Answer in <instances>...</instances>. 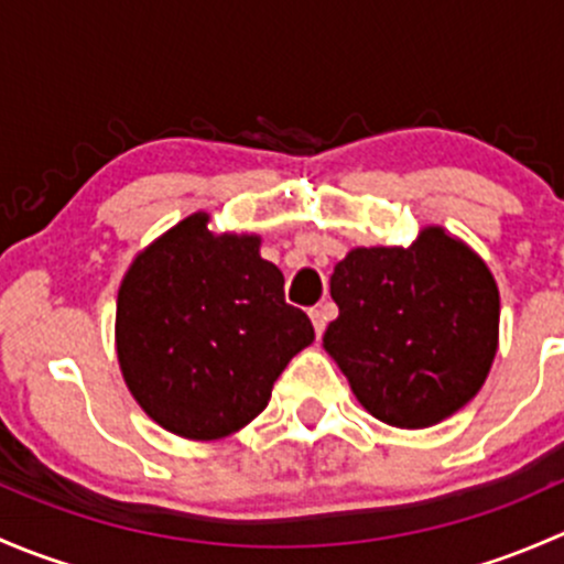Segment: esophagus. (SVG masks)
<instances>
[{
  "label": "esophagus",
  "instance_id": "34e87169",
  "mask_svg": "<svg viewBox=\"0 0 564 564\" xmlns=\"http://www.w3.org/2000/svg\"><path fill=\"white\" fill-rule=\"evenodd\" d=\"M311 322H314L316 335L322 338L324 327H327V305H318V308H311Z\"/></svg>",
  "mask_w": 564,
  "mask_h": 564
}]
</instances>
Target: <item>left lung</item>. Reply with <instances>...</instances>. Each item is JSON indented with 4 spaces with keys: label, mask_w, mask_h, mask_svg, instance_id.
<instances>
[{
    "label": "left lung",
    "mask_w": 564,
    "mask_h": 564,
    "mask_svg": "<svg viewBox=\"0 0 564 564\" xmlns=\"http://www.w3.org/2000/svg\"><path fill=\"white\" fill-rule=\"evenodd\" d=\"M324 333L357 401L395 429H429L477 395L499 344L486 261L440 226L409 248H355L335 264Z\"/></svg>",
    "instance_id": "left-lung-1"
}]
</instances>
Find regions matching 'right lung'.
<instances>
[{
	"instance_id": "add662e5",
	"label": "right lung",
	"mask_w": 564,
	"mask_h": 564,
	"mask_svg": "<svg viewBox=\"0 0 564 564\" xmlns=\"http://www.w3.org/2000/svg\"><path fill=\"white\" fill-rule=\"evenodd\" d=\"M207 213L141 250L117 297V357L139 406L176 436L224 440L264 412L314 340L256 235H213Z\"/></svg>"
}]
</instances>
